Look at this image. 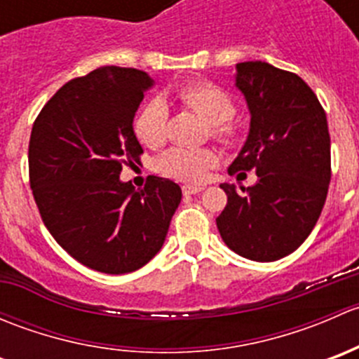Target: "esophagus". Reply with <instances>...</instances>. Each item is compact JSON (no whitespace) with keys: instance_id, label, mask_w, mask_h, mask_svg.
Here are the masks:
<instances>
[{"instance_id":"1","label":"esophagus","mask_w":359,"mask_h":359,"mask_svg":"<svg viewBox=\"0 0 359 359\" xmlns=\"http://www.w3.org/2000/svg\"><path fill=\"white\" fill-rule=\"evenodd\" d=\"M203 189H205V187L191 186V184H186V186H182V193L184 194H198V193H201Z\"/></svg>"}]
</instances>
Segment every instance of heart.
<instances>
[{"mask_svg":"<svg viewBox=\"0 0 359 359\" xmlns=\"http://www.w3.org/2000/svg\"><path fill=\"white\" fill-rule=\"evenodd\" d=\"M175 97L187 109L200 114L210 123V135L224 146H234L240 140V125L233 119L234 100L222 86L212 81H191L175 90ZM170 109L159 97L151 99L137 112L133 132L147 147H159L168 135ZM217 163L212 149L175 147L158 159V170L166 177L182 182H201L206 172Z\"/></svg>","mask_w":359,"mask_h":359,"instance_id":"1","label":"heart"}]
</instances>
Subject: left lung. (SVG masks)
Returning <instances> with one entry per match:
<instances>
[{"label":"left lung","mask_w":359,"mask_h":359,"mask_svg":"<svg viewBox=\"0 0 359 359\" xmlns=\"http://www.w3.org/2000/svg\"><path fill=\"white\" fill-rule=\"evenodd\" d=\"M236 69L252 121L229 173L253 170L259 180L241 191L220 186L227 205L217 227L238 255L273 262L306 241L323 210L332 177L327 114L295 72L260 60Z\"/></svg>","instance_id":"1"}]
</instances>
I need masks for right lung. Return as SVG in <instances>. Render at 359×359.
Masks as SVG:
<instances>
[{"label":"right lung","mask_w":359,"mask_h":359,"mask_svg":"<svg viewBox=\"0 0 359 359\" xmlns=\"http://www.w3.org/2000/svg\"><path fill=\"white\" fill-rule=\"evenodd\" d=\"M153 85L133 67H99L43 106L29 139V184L43 224L72 259L106 274L140 269L159 252L182 191L149 175L121 182L144 153L133 116Z\"/></svg>","instance_id":"add662e5"}]
</instances>
